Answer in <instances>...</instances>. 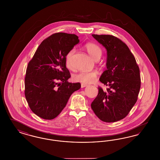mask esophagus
I'll return each mask as SVG.
<instances>
[{"instance_id":"34e87169","label":"esophagus","mask_w":160,"mask_h":160,"mask_svg":"<svg viewBox=\"0 0 160 160\" xmlns=\"http://www.w3.org/2000/svg\"><path fill=\"white\" fill-rule=\"evenodd\" d=\"M87 86H88L87 84H83V83H82V84H81V88H83L86 87Z\"/></svg>"}]
</instances>
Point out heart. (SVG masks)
<instances>
[{
    "mask_svg": "<svg viewBox=\"0 0 160 160\" xmlns=\"http://www.w3.org/2000/svg\"><path fill=\"white\" fill-rule=\"evenodd\" d=\"M86 51L89 54L90 56L94 60L97 58H100L102 54V49L98 45L94 43H88L84 46ZM74 53V49H72L66 55V64L67 67H70V60L72 55ZM98 71H83L73 76V80L76 82L83 84H90L93 83L98 76Z\"/></svg>",
    "mask_w": 160,
    "mask_h": 160,
    "instance_id": "obj_1",
    "label": "heart"
}]
</instances>
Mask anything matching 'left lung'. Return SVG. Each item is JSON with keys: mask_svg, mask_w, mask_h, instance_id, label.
Here are the masks:
<instances>
[{"mask_svg": "<svg viewBox=\"0 0 160 160\" xmlns=\"http://www.w3.org/2000/svg\"><path fill=\"white\" fill-rule=\"evenodd\" d=\"M106 49L107 70L99 78L109 88H99L91 107L103 122H117L126 117L138 99L141 88L140 71L133 55L121 40L111 35L92 34Z\"/></svg>", "mask_w": 160, "mask_h": 160, "instance_id": "left-lung-1", "label": "left lung"}]
</instances>
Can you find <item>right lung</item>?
<instances>
[{
	"label": "right lung",
	"instance_id": "add662e5",
	"mask_svg": "<svg viewBox=\"0 0 160 160\" xmlns=\"http://www.w3.org/2000/svg\"><path fill=\"white\" fill-rule=\"evenodd\" d=\"M76 34L57 32L39 45L28 64L25 96L29 107L39 117L52 120L67 105L71 94L80 89V83H69L66 55L79 43Z\"/></svg>",
	"mask_w": 160,
	"mask_h": 160
}]
</instances>
